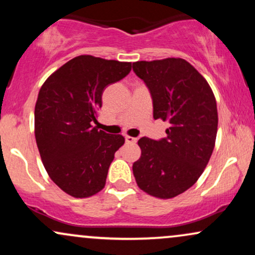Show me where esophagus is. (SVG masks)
<instances>
[{"mask_svg":"<svg viewBox=\"0 0 255 255\" xmlns=\"http://www.w3.org/2000/svg\"><path fill=\"white\" fill-rule=\"evenodd\" d=\"M126 142H128V144H135L136 142V137H134V136H129V135H126Z\"/></svg>","mask_w":255,"mask_h":255,"instance_id":"esophagus-1","label":"esophagus"}]
</instances>
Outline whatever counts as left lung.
Listing matches in <instances>:
<instances>
[{"label": "left lung", "instance_id": "obj_1", "mask_svg": "<svg viewBox=\"0 0 255 255\" xmlns=\"http://www.w3.org/2000/svg\"><path fill=\"white\" fill-rule=\"evenodd\" d=\"M133 71L150 90L153 119L170 124L160 140L141 137V156L133 164L140 189L160 199L186 192L209 163L218 114L211 87L183 58L137 61Z\"/></svg>", "mask_w": 255, "mask_h": 255}]
</instances>
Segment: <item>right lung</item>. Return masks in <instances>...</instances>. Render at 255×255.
I'll use <instances>...</instances> for the list:
<instances>
[{"instance_id":"1","label":"right lung","mask_w":255,"mask_h":255,"mask_svg":"<svg viewBox=\"0 0 255 255\" xmlns=\"http://www.w3.org/2000/svg\"><path fill=\"white\" fill-rule=\"evenodd\" d=\"M130 62L81 55L64 63L45 80L34 108V135L46 172L74 198L104 188L121 134L93 127L108 85L120 81Z\"/></svg>"}]
</instances>
